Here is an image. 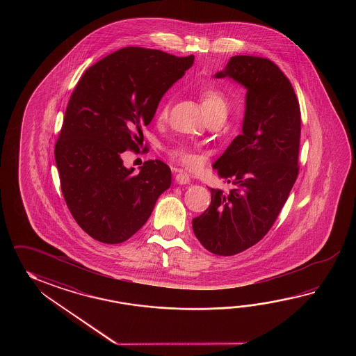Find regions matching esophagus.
<instances>
[{
  "label": "esophagus",
  "mask_w": 356,
  "mask_h": 356,
  "mask_svg": "<svg viewBox=\"0 0 356 356\" xmlns=\"http://www.w3.org/2000/svg\"><path fill=\"white\" fill-rule=\"evenodd\" d=\"M175 181L178 184H188L191 183V178H189V175L187 173H184V172H178L177 175H175Z\"/></svg>",
  "instance_id": "1"
}]
</instances>
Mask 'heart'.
Returning a JSON list of instances; mask_svg holds the SVG:
<instances>
[{
	"instance_id": "b5f03b06",
	"label": "heart",
	"mask_w": 356,
	"mask_h": 356,
	"mask_svg": "<svg viewBox=\"0 0 356 356\" xmlns=\"http://www.w3.org/2000/svg\"><path fill=\"white\" fill-rule=\"evenodd\" d=\"M200 99H201V104L204 108V113L207 115L209 120L211 118H216V117H225L227 113V98L224 97V94L213 88H206L200 94ZM169 102H165L160 106L156 118L158 121L161 122L167 121L168 114H169ZM170 154L173 155V158L179 160L183 164L186 165H193L195 164V156L191 152L184 149V147H175L173 149Z\"/></svg>"
}]
</instances>
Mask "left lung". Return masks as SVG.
Listing matches in <instances>:
<instances>
[{
    "label": "left lung",
    "mask_w": 356,
    "mask_h": 356,
    "mask_svg": "<svg viewBox=\"0 0 356 356\" xmlns=\"http://www.w3.org/2000/svg\"><path fill=\"white\" fill-rule=\"evenodd\" d=\"M213 77L245 88V112L242 135L212 165L233 188H209L211 204L192 227L206 250L233 256L267 234L296 183L300 108L288 77L267 58L234 56Z\"/></svg>",
    "instance_id": "obj_1"
}]
</instances>
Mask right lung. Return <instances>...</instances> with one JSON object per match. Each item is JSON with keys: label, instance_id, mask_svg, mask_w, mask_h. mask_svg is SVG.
Here are the masks:
<instances>
[{"label": "right lung", "instance_id": "add662e5", "mask_svg": "<svg viewBox=\"0 0 356 356\" xmlns=\"http://www.w3.org/2000/svg\"><path fill=\"white\" fill-rule=\"evenodd\" d=\"M193 63V56L126 47L86 70L68 102L54 159L76 222L99 242H124L144 227L170 187L161 160L123 165L121 154L144 141L160 100Z\"/></svg>", "mask_w": 356, "mask_h": 356}]
</instances>
